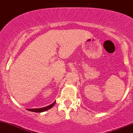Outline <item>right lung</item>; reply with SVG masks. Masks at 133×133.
<instances>
[{
    "instance_id": "add662e5",
    "label": "right lung",
    "mask_w": 133,
    "mask_h": 133,
    "mask_svg": "<svg viewBox=\"0 0 133 133\" xmlns=\"http://www.w3.org/2000/svg\"><path fill=\"white\" fill-rule=\"evenodd\" d=\"M56 103V102H54L52 104L49 105V106L45 107V108H38V109H27V110L29 111H32V112H44V111H45L48 109H51V108Z\"/></svg>"
}]
</instances>
